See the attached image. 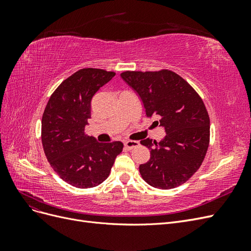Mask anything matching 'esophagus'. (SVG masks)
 Listing matches in <instances>:
<instances>
[{
  "label": "esophagus",
  "mask_w": 251,
  "mask_h": 251,
  "mask_svg": "<svg viewBox=\"0 0 251 251\" xmlns=\"http://www.w3.org/2000/svg\"><path fill=\"white\" fill-rule=\"evenodd\" d=\"M138 146H139V142L138 141H135V140H126V141H125V148L126 150H128V151L136 148V147H138Z\"/></svg>",
  "instance_id": "1"
}]
</instances>
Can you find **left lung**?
<instances>
[{
    "instance_id": "obj_1",
    "label": "left lung",
    "mask_w": 251,
    "mask_h": 251,
    "mask_svg": "<svg viewBox=\"0 0 251 251\" xmlns=\"http://www.w3.org/2000/svg\"><path fill=\"white\" fill-rule=\"evenodd\" d=\"M143 103L148 117H159L166 135L157 142L140 141L151 153L139 165L151 186L175 188L191 178L201 166L209 144V116L199 94L173 71H126L120 74Z\"/></svg>"
}]
</instances>
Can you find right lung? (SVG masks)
Listing matches in <instances>:
<instances>
[{"mask_svg":"<svg viewBox=\"0 0 251 251\" xmlns=\"http://www.w3.org/2000/svg\"><path fill=\"white\" fill-rule=\"evenodd\" d=\"M114 76V72L102 69H80L60 83L45 108V155L54 172L72 186L90 188L102 183L123 151V142H98L85 134L92 97Z\"/></svg>","mask_w":251,"mask_h":251,"instance_id":"obj_1","label":"right lung"}]
</instances>
